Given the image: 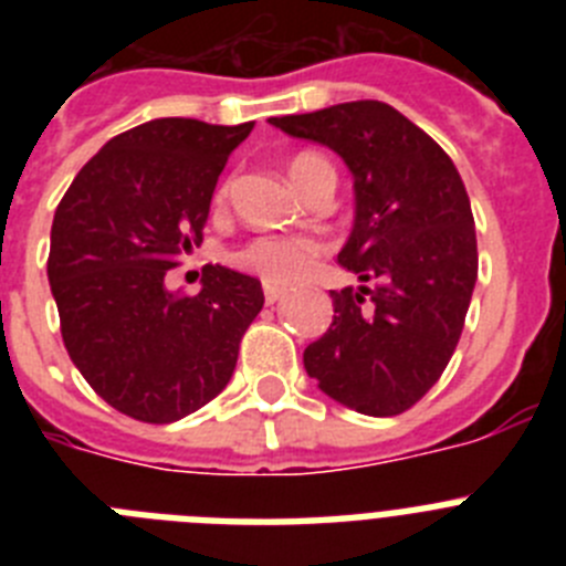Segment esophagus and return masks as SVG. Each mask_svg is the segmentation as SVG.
Segmentation results:
<instances>
[{
  "label": "esophagus",
  "instance_id": "34e87169",
  "mask_svg": "<svg viewBox=\"0 0 566 566\" xmlns=\"http://www.w3.org/2000/svg\"><path fill=\"white\" fill-rule=\"evenodd\" d=\"M283 294H286V292H283V289H277V286H266V289H263V297H266L269 306H272V303H277V300L283 297Z\"/></svg>",
  "mask_w": 566,
  "mask_h": 566
}]
</instances>
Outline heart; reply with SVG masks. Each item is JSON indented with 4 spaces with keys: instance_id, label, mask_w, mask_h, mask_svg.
Returning <instances> with one entry per match:
<instances>
[{
    "instance_id": "obj_1",
    "label": "heart",
    "mask_w": 566,
    "mask_h": 566,
    "mask_svg": "<svg viewBox=\"0 0 566 566\" xmlns=\"http://www.w3.org/2000/svg\"><path fill=\"white\" fill-rule=\"evenodd\" d=\"M289 175H292L294 187L306 192L308 184L317 175L334 178V167L319 155L303 153L289 161ZM229 187H232V181H223V187L218 189V201L227 198ZM319 254H323V243L312 234H260L234 252V263L258 274L269 286H294L303 277H308Z\"/></svg>"
}]
</instances>
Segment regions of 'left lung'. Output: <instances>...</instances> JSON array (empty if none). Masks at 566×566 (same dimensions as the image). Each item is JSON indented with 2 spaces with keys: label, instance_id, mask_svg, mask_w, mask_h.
<instances>
[{
  "label": "left lung",
  "instance_id": "left-lung-1",
  "mask_svg": "<svg viewBox=\"0 0 566 566\" xmlns=\"http://www.w3.org/2000/svg\"><path fill=\"white\" fill-rule=\"evenodd\" d=\"M269 122L334 149L357 195L337 260L363 286L332 292V326L303 352V365L345 408L397 417L448 368L476 286V229L462 178L431 135L385 102Z\"/></svg>",
  "mask_w": 566,
  "mask_h": 566
}]
</instances>
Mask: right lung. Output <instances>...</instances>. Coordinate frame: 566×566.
Segmentation results:
<instances>
[{
  "label": "right lung",
  "mask_w": 566,
  "mask_h": 566,
  "mask_svg": "<svg viewBox=\"0 0 566 566\" xmlns=\"http://www.w3.org/2000/svg\"><path fill=\"white\" fill-rule=\"evenodd\" d=\"M252 127L138 124L84 164L53 214L48 280L64 348L138 422H175L218 397L263 308L260 280L212 263L198 294L167 289L169 269L201 247L218 175Z\"/></svg>",
  "instance_id": "1"
}]
</instances>
